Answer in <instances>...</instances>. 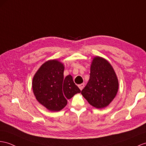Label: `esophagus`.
<instances>
[{
	"instance_id": "34e87169",
	"label": "esophagus",
	"mask_w": 146,
	"mask_h": 146,
	"mask_svg": "<svg viewBox=\"0 0 146 146\" xmlns=\"http://www.w3.org/2000/svg\"><path fill=\"white\" fill-rule=\"evenodd\" d=\"M78 86H79V88H80V90H82L84 88V84L83 83V84H79V85H78Z\"/></svg>"
}]
</instances>
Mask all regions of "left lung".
Wrapping results in <instances>:
<instances>
[{"instance_id":"obj_1","label":"left lung","mask_w":146,"mask_h":146,"mask_svg":"<svg viewBox=\"0 0 146 146\" xmlns=\"http://www.w3.org/2000/svg\"><path fill=\"white\" fill-rule=\"evenodd\" d=\"M118 79L114 69L104 58L95 56L90 66V79L81 94L89 104L101 109L106 107L118 90Z\"/></svg>"}]
</instances>
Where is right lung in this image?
I'll list each match as a JSON object with an SVG mask.
<instances>
[{"instance_id":"1","label":"right lung","mask_w":146,"mask_h":146,"mask_svg":"<svg viewBox=\"0 0 146 146\" xmlns=\"http://www.w3.org/2000/svg\"><path fill=\"white\" fill-rule=\"evenodd\" d=\"M64 65L58 60H48L35 73L32 89L36 99L51 111H59L67 104V99L80 93L71 75L64 77Z\"/></svg>"}]
</instances>
